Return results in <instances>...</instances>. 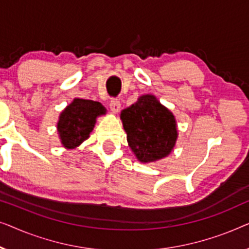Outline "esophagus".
<instances>
[{
    "label": "esophagus",
    "instance_id": "obj_1",
    "mask_svg": "<svg viewBox=\"0 0 249 249\" xmlns=\"http://www.w3.org/2000/svg\"><path fill=\"white\" fill-rule=\"evenodd\" d=\"M109 108L111 110V113L114 114H117L118 111L121 109V103L120 100L116 99V98H114V99L110 100V104H109Z\"/></svg>",
    "mask_w": 249,
    "mask_h": 249
}]
</instances>
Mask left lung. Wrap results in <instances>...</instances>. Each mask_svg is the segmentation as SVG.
<instances>
[{"instance_id":"1","label":"left lung","mask_w":249,"mask_h":249,"mask_svg":"<svg viewBox=\"0 0 249 249\" xmlns=\"http://www.w3.org/2000/svg\"><path fill=\"white\" fill-rule=\"evenodd\" d=\"M121 120L140 162H155L173 151L178 136L176 120L153 94H143L122 110Z\"/></svg>"}]
</instances>
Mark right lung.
Segmentation results:
<instances>
[{
  "label": "right lung",
  "mask_w": 249,
  "mask_h": 249,
  "mask_svg": "<svg viewBox=\"0 0 249 249\" xmlns=\"http://www.w3.org/2000/svg\"><path fill=\"white\" fill-rule=\"evenodd\" d=\"M106 114V108L98 101L75 98L59 115L57 132L66 149H75L89 138L97 117Z\"/></svg>",
  "instance_id": "1"
}]
</instances>
